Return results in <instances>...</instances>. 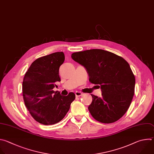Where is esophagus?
Masks as SVG:
<instances>
[{
	"label": "esophagus",
	"instance_id": "obj_1",
	"mask_svg": "<svg viewBox=\"0 0 154 154\" xmlns=\"http://www.w3.org/2000/svg\"><path fill=\"white\" fill-rule=\"evenodd\" d=\"M75 95H76V97H79L82 96V94L81 93V92H79V91H76V92H75Z\"/></svg>",
	"mask_w": 154,
	"mask_h": 154
}]
</instances>
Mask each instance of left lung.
Segmentation results:
<instances>
[{
	"instance_id": "1",
	"label": "left lung",
	"mask_w": 154,
	"mask_h": 154,
	"mask_svg": "<svg viewBox=\"0 0 154 154\" xmlns=\"http://www.w3.org/2000/svg\"><path fill=\"white\" fill-rule=\"evenodd\" d=\"M75 62L86 70L89 81L101 87L102 97L92 94L88 109L96 120L112 123L128 110L135 91V78L127 61L108 51L91 49L73 53Z\"/></svg>"
}]
</instances>
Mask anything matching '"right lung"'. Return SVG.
Masks as SVG:
<instances>
[{
  "label": "right lung",
  "instance_id": "obj_1",
  "mask_svg": "<svg viewBox=\"0 0 154 154\" xmlns=\"http://www.w3.org/2000/svg\"><path fill=\"white\" fill-rule=\"evenodd\" d=\"M65 60L63 52H56L39 57L31 64L22 82L25 105L38 122L52 125L62 120L69 112L75 95L63 96L54 91L60 81L59 70Z\"/></svg>",
  "mask_w": 154,
  "mask_h": 154
}]
</instances>
